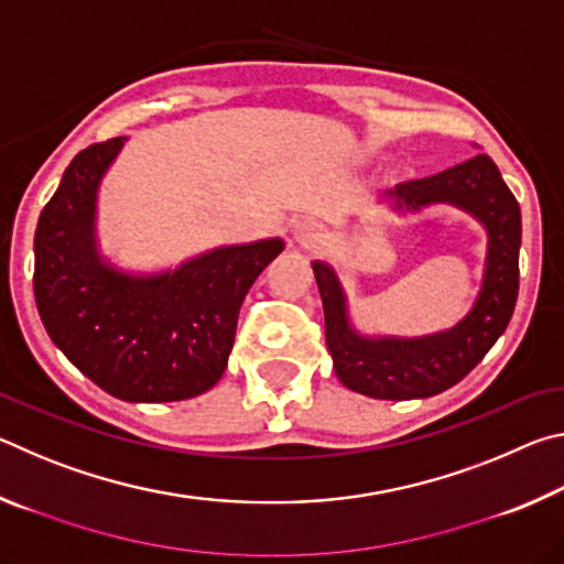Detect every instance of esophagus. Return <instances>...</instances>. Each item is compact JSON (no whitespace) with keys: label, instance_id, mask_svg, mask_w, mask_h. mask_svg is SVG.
<instances>
[{"label":"esophagus","instance_id":"esophagus-1","mask_svg":"<svg viewBox=\"0 0 564 564\" xmlns=\"http://www.w3.org/2000/svg\"><path fill=\"white\" fill-rule=\"evenodd\" d=\"M291 236H293L295 243L313 246V243H316L318 238H321V231H318L316 224L308 221V218H303V221H295V224L291 226Z\"/></svg>","mask_w":564,"mask_h":564}]
</instances>
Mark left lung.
<instances>
[{"label": "left lung", "instance_id": "1", "mask_svg": "<svg viewBox=\"0 0 564 564\" xmlns=\"http://www.w3.org/2000/svg\"><path fill=\"white\" fill-rule=\"evenodd\" d=\"M380 204L400 218L431 206H453L473 216L488 236L480 291L470 311L455 326L425 336L358 330L338 271L326 261L311 263L340 383L378 400L431 398L460 383L508 328L520 283V206L488 154L398 184L380 196Z\"/></svg>", "mask_w": 564, "mask_h": 564}]
</instances>
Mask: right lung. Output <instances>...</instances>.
Segmentation results:
<instances>
[{"label": "right lung", "mask_w": 564, "mask_h": 564, "mask_svg": "<svg viewBox=\"0 0 564 564\" xmlns=\"http://www.w3.org/2000/svg\"><path fill=\"white\" fill-rule=\"evenodd\" d=\"M127 137L66 166L34 234L36 311L56 348L109 395L171 403L221 380L238 311L283 238L216 246L161 271L121 269L99 241V188Z\"/></svg>", "instance_id": "add662e5"}]
</instances>
